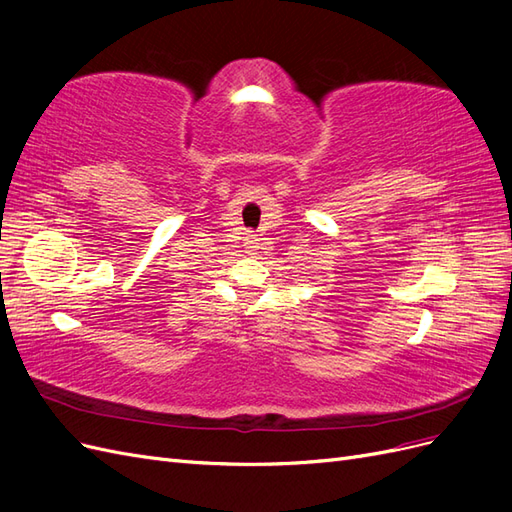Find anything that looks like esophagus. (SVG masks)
I'll return each mask as SVG.
<instances>
[{
	"label": "esophagus",
	"mask_w": 512,
	"mask_h": 512,
	"mask_svg": "<svg viewBox=\"0 0 512 512\" xmlns=\"http://www.w3.org/2000/svg\"><path fill=\"white\" fill-rule=\"evenodd\" d=\"M245 245H247V250H256V247H258V237L256 235H247L245 237Z\"/></svg>",
	"instance_id": "obj_1"
}]
</instances>
